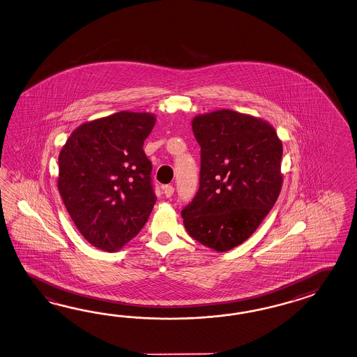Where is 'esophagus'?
Here are the masks:
<instances>
[{
  "instance_id": "esophagus-1",
  "label": "esophagus",
  "mask_w": 357,
  "mask_h": 357,
  "mask_svg": "<svg viewBox=\"0 0 357 357\" xmlns=\"http://www.w3.org/2000/svg\"><path fill=\"white\" fill-rule=\"evenodd\" d=\"M163 192H165V195L167 198H171L174 192V186H172V185H165V188H163Z\"/></svg>"
}]
</instances>
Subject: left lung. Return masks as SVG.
<instances>
[{
    "label": "left lung",
    "mask_w": 357,
    "mask_h": 357,
    "mask_svg": "<svg viewBox=\"0 0 357 357\" xmlns=\"http://www.w3.org/2000/svg\"><path fill=\"white\" fill-rule=\"evenodd\" d=\"M199 189L181 211L189 236L228 251L255 231L281 192L282 142L266 121L236 111L194 118Z\"/></svg>",
    "instance_id": "1"
}]
</instances>
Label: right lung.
Masks as SVG:
<instances>
[{
	"mask_svg": "<svg viewBox=\"0 0 357 357\" xmlns=\"http://www.w3.org/2000/svg\"><path fill=\"white\" fill-rule=\"evenodd\" d=\"M155 124L147 112L120 111L75 129L59 154L58 189L91 245L114 252L136 237L155 204L144 141Z\"/></svg>",
	"mask_w": 357,
	"mask_h": 357,
	"instance_id": "obj_1",
	"label": "right lung"
}]
</instances>
